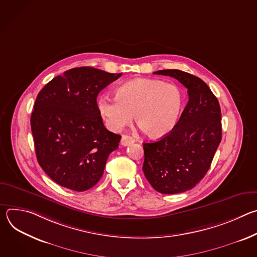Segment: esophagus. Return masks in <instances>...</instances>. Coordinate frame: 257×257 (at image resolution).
<instances>
[{
  "instance_id": "esophagus-1",
  "label": "esophagus",
  "mask_w": 257,
  "mask_h": 257,
  "mask_svg": "<svg viewBox=\"0 0 257 257\" xmlns=\"http://www.w3.org/2000/svg\"><path fill=\"white\" fill-rule=\"evenodd\" d=\"M133 142H134V138H132L131 136H129V135H123L122 136V139H121V144L122 145L127 146V145H129Z\"/></svg>"
}]
</instances>
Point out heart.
Returning <instances> with one entry per match:
<instances>
[{
    "label": "heart",
    "mask_w": 257,
    "mask_h": 257,
    "mask_svg": "<svg viewBox=\"0 0 257 257\" xmlns=\"http://www.w3.org/2000/svg\"><path fill=\"white\" fill-rule=\"evenodd\" d=\"M183 107L181 89L159 79L136 78L116 89V97L97 99L98 113L106 127L120 131L132 120L151 138H161L176 126Z\"/></svg>",
    "instance_id": "heart-1"
}]
</instances>
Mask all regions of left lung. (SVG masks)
<instances>
[{
    "instance_id": "8db88e82",
    "label": "left lung",
    "mask_w": 257,
    "mask_h": 257,
    "mask_svg": "<svg viewBox=\"0 0 257 257\" xmlns=\"http://www.w3.org/2000/svg\"><path fill=\"white\" fill-rule=\"evenodd\" d=\"M187 88L189 100L174 129L158 141L143 143V173L160 193L177 194L195 187L207 173L222 140V113L207 84L187 72L168 69Z\"/></svg>"
}]
</instances>
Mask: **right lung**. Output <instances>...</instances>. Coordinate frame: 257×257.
Instances as JSON below:
<instances>
[{
    "label": "right lung",
    "instance_id": "1",
    "mask_svg": "<svg viewBox=\"0 0 257 257\" xmlns=\"http://www.w3.org/2000/svg\"><path fill=\"white\" fill-rule=\"evenodd\" d=\"M121 75L73 68L53 78L36 96L30 118L35 154L57 184L81 192L101 178L121 136L104 127L96 97Z\"/></svg>",
    "mask_w": 257,
    "mask_h": 257
}]
</instances>
